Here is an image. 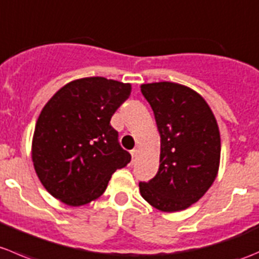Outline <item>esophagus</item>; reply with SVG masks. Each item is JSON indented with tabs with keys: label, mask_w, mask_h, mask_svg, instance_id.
I'll return each instance as SVG.
<instances>
[{
	"label": "esophagus",
	"mask_w": 259,
	"mask_h": 259,
	"mask_svg": "<svg viewBox=\"0 0 259 259\" xmlns=\"http://www.w3.org/2000/svg\"><path fill=\"white\" fill-rule=\"evenodd\" d=\"M131 155H132V161H135L136 158H137V156H138V150H137V148H133V150L131 151Z\"/></svg>",
	"instance_id": "34e87169"
}]
</instances>
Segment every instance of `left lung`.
I'll use <instances>...</instances> for the list:
<instances>
[{"mask_svg": "<svg viewBox=\"0 0 259 259\" xmlns=\"http://www.w3.org/2000/svg\"><path fill=\"white\" fill-rule=\"evenodd\" d=\"M161 137L160 167L140 183L142 198L166 213L196 203L214 183L220 161V133L205 99L171 81L142 84Z\"/></svg>", "mask_w": 259, "mask_h": 259, "instance_id": "left-lung-1", "label": "left lung"}]
</instances>
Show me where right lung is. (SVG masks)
<instances>
[{
  "mask_svg": "<svg viewBox=\"0 0 259 259\" xmlns=\"http://www.w3.org/2000/svg\"><path fill=\"white\" fill-rule=\"evenodd\" d=\"M131 84L103 76L76 79L45 104L32 138V162L44 188L63 203L98 199L111 176L131 161L111 118Z\"/></svg>",
  "mask_w": 259,
  "mask_h": 259,
  "instance_id": "add662e5",
  "label": "right lung"
}]
</instances>
